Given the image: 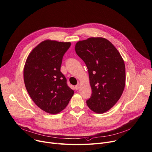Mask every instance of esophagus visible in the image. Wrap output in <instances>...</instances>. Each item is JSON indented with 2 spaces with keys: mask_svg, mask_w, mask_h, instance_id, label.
<instances>
[{
  "mask_svg": "<svg viewBox=\"0 0 152 152\" xmlns=\"http://www.w3.org/2000/svg\"><path fill=\"white\" fill-rule=\"evenodd\" d=\"M75 89H76V90H78V89L80 88V84H79V83H78L77 86H75Z\"/></svg>",
  "mask_w": 152,
  "mask_h": 152,
  "instance_id": "1",
  "label": "esophagus"
}]
</instances>
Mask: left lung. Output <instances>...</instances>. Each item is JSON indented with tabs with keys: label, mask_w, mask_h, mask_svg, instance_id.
<instances>
[{
	"label": "left lung",
	"mask_w": 152,
	"mask_h": 152,
	"mask_svg": "<svg viewBox=\"0 0 152 152\" xmlns=\"http://www.w3.org/2000/svg\"><path fill=\"white\" fill-rule=\"evenodd\" d=\"M75 49L88 69L92 95L87 105L93 112L103 113L122 95L126 84L124 61L113 44L103 37L78 41Z\"/></svg>",
	"instance_id": "8db88e82"
}]
</instances>
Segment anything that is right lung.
Listing matches in <instances>:
<instances>
[{
  "label": "right lung",
  "instance_id": "add662e5",
  "mask_svg": "<svg viewBox=\"0 0 152 152\" xmlns=\"http://www.w3.org/2000/svg\"><path fill=\"white\" fill-rule=\"evenodd\" d=\"M71 45V42L44 40L32 50L25 64L23 79L30 97L50 114L62 111L74 95L60 71L63 57Z\"/></svg>",
  "mask_w": 152,
  "mask_h": 152
}]
</instances>
